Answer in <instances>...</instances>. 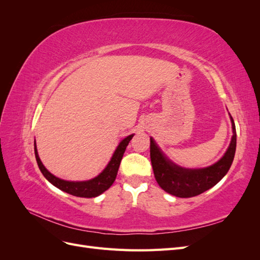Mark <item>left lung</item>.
Here are the masks:
<instances>
[{"label": "left lung", "mask_w": 260, "mask_h": 260, "mask_svg": "<svg viewBox=\"0 0 260 260\" xmlns=\"http://www.w3.org/2000/svg\"><path fill=\"white\" fill-rule=\"evenodd\" d=\"M231 118L233 136L224 155L206 168H182L169 160L151 138V161L157 183L167 193L177 198H193L209 190L229 171L237 148V131Z\"/></svg>", "instance_id": "1"}]
</instances>
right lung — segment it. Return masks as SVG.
<instances>
[{
  "instance_id": "obj_1",
  "label": "right lung",
  "mask_w": 260,
  "mask_h": 260,
  "mask_svg": "<svg viewBox=\"0 0 260 260\" xmlns=\"http://www.w3.org/2000/svg\"><path fill=\"white\" fill-rule=\"evenodd\" d=\"M135 135H130L127 138H124L119 145L117 146L115 153L113 154V157L111 161L108 162L106 168L101 172V174L88 181H66L59 179L52 175L51 172L46 169L40 159V157L38 155V149L37 144L35 141V154H36V159L38 162V166L40 168L42 175L45 177V179L51 182L54 186H56L59 190L64 191L68 194H72L74 196H78V198H96L100 194L108 190L109 187L112 186L114 181L116 179L118 168L120 166V161L122 159L123 153L127 148L130 140L133 138Z\"/></svg>"
}]
</instances>
